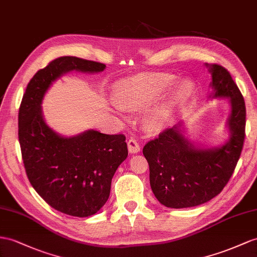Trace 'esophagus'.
Wrapping results in <instances>:
<instances>
[{
	"label": "esophagus",
	"mask_w": 257,
	"mask_h": 257,
	"mask_svg": "<svg viewBox=\"0 0 257 257\" xmlns=\"http://www.w3.org/2000/svg\"><path fill=\"white\" fill-rule=\"evenodd\" d=\"M128 150L130 153H138L140 152V144L138 142V140H136L135 138H130L128 140Z\"/></svg>",
	"instance_id": "obj_1"
}]
</instances>
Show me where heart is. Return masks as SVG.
<instances>
[{
  "instance_id": "obj_1",
  "label": "heart",
  "mask_w": 257,
  "mask_h": 257,
  "mask_svg": "<svg viewBox=\"0 0 257 257\" xmlns=\"http://www.w3.org/2000/svg\"><path fill=\"white\" fill-rule=\"evenodd\" d=\"M178 82V77L169 74H157L127 79L116 88L117 103L123 109H146L157 98L167 94ZM193 84L183 80L175 92L174 100L180 101L192 93ZM169 106H160L149 110L144 117V124L149 131L161 130L165 126Z\"/></svg>"
}]
</instances>
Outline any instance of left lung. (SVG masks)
I'll list each match as a JSON object with an SVG mask.
<instances>
[{
    "label": "left lung",
    "mask_w": 257,
    "mask_h": 257,
    "mask_svg": "<svg viewBox=\"0 0 257 257\" xmlns=\"http://www.w3.org/2000/svg\"><path fill=\"white\" fill-rule=\"evenodd\" d=\"M214 97H229V141L220 148L199 149L187 140L180 123L163 130L143 148L150 167V185L156 199L170 208L201 205L218 195L231 178L245 138V103L230 72L207 65Z\"/></svg>",
    "instance_id": "8db88e82"
}]
</instances>
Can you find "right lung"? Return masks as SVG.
Wrapping results in <instances>:
<instances>
[{"instance_id":"1","label":"right lung","mask_w":257,"mask_h":257,"mask_svg":"<svg viewBox=\"0 0 257 257\" xmlns=\"http://www.w3.org/2000/svg\"><path fill=\"white\" fill-rule=\"evenodd\" d=\"M105 64L62 56L37 71L18 113V139L31 186L50 206L76 217L94 215L108 200L118 166L127 159L123 135L96 130L65 138L45 123L41 102L52 82L71 70L98 72Z\"/></svg>"}]
</instances>
